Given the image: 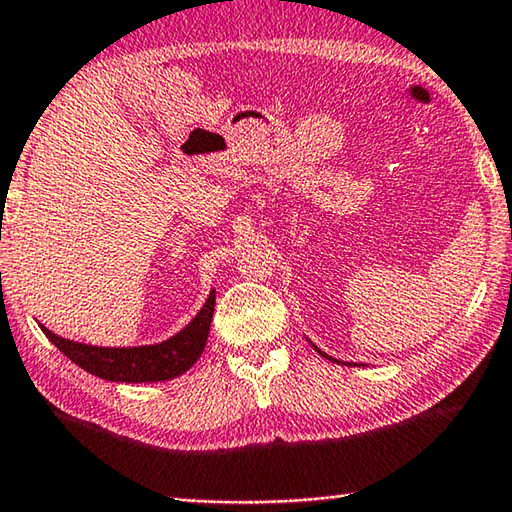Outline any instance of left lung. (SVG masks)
I'll return each mask as SVG.
<instances>
[{
    "label": "left lung",
    "mask_w": 512,
    "mask_h": 512,
    "mask_svg": "<svg viewBox=\"0 0 512 512\" xmlns=\"http://www.w3.org/2000/svg\"><path fill=\"white\" fill-rule=\"evenodd\" d=\"M314 348H316V345H314ZM316 350H318V348H316ZM318 352H320V350H318ZM320 354H323V357H327L325 352H320ZM327 359H329V361H336V359H332V357H327ZM336 363H341V361H336ZM345 366H350V363H345Z\"/></svg>",
    "instance_id": "8db88e82"
}]
</instances>
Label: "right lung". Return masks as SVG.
I'll list each match as a JSON object with an SVG mask.
<instances>
[{
	"label": "right lung",
	"instance_id": "add662e5",
	"mask_svg": "<svg viewBox=\"0 0 512 512\" xmlns=\"http://www.w3.org/2000/svg\"><path fill=\"white\" fill-rule=\"evenodd\" d=\"M216 293L198 311L196 318L183 332L158 345H140V348H97V345H85L76 341H67L63 336L49 332L40 325L47 339L56 348L72 359L76 366L88 370L90 375L108 379V381H126V384H142V381H164L183 375L201 357L210 334V323L214 314Z\"/></svg>",
	"mask_w": 512,
	"mask_h": 512
}]
</instances>
